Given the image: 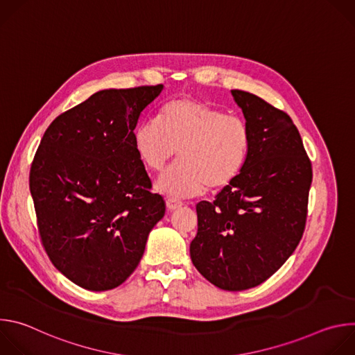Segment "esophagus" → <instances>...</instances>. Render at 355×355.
Wrapping results in <instances>:
<instances>
[{"label":"esophagus","instance_id":"obj_1","mask_svg":"<svg viewBox=\"0 0 355 355\" xmlns=\"http://www.w3.org/2000/svg\"><path fill=\"white\" fill-rule=\"evenodd\" d=\"M166 204H167V208H168L170 211H175V209H178V208L182 207V202L178 200V199H175V198H167V199H166Z\"/></svg>","mask_w":355,"mask_h":355}]
</instances>
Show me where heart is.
Here are the masks:
<instances>
[{
  "instance_id": "1",
  "label": "heart",
  "mask_w": 355,
  "mask_h": 355,
  "mask_svg": "<svg viewBox=\"0 0 355 355\" xmlns=\"http://www.w3.org/2000/svg\"><path fill=\"white\" fill-rule=\"evenodd\" d=\"M250 141L241 119L193 98L170 101L159 121L141 122L133 132V147L150 171L162 173L178 151L180 163L157 184L174 196L230 187L244 168Z\"/></svg>"
}]
</instances>
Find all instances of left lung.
Here are the masks:
<instances>
[{"instance_id": "8db88e82", "label": "left lung", "mask_w": 355, "mask_h": 355, "mask_svg": "<svg viewBox=\"0 0 355 355\" xmlns=\"http://www.w3.org/2000/svg\"><path fill=\"white\" fill-rule=\"evenodd\" d=\"M250 132L241 174L214 202L196 204L195 268L225 291L268 279L288 260L306 226L312 163L291 116L263 98L232 89Z\"/></svg>"}]
</instances>
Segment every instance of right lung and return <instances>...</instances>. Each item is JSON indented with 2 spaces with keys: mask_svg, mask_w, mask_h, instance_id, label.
<instances>
[{
  "mask_svg": "<svg viewBox=\"0 0 355 355\" xmlns=\"http://www.w3.org/2000/svg\"><path fill=\"white\" fill-rule=\"evenodd\" d=\"M162 84L103 89L60 114L36 150L29 188L49 260L88 291L119 286L166 214L133 147L140 112Z\"/></svg>",
  "mask_w": 355,
  "mask_h": 355,
  "instance_id": "right-lung-1",
  "label": "right lung"
}]
</instances>
